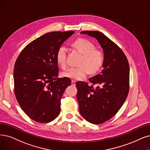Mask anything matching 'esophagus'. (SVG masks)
I'll return each instance as SVG.
<instances>
[{
	"instance_id": "1",
	"label": "esophagus",
	"mask_w": 150,
	"mask_h": 150,
	"mask_svg": "<svg viewBox=\"0 0 150 150\" xmlns=\"http://www.w3.org/2000/svg\"><path fill=\"white\" fill-rule=\"evenodd\" d=\"M71 84L73 86H74L76 84V81L74 80H72L71 81Z\"/></svg>"
}]
</instances>
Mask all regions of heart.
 Wrapping results in <instances>:
<instances>
[{
  "instance_id": "obj_1",
  "label": "heart",
  "mask_w": 150,
  "mask_h": 150,
  "mask_svg": "<svg viewBox=\"0 0 150 150\" xmlns=\"http://www.w3.org/2000/svg\"><path fill=\"white\" fill-rule=\"evenodd\" d=\"M73 46L83 55L80 62V67L70 68L62 73V76L74 80H81L87 76L91 71L96 73L102 67L105 57L103 52L95 49V45L86 39L79 38L73 42ZM67 49L61 46L56 53V61L62 68L67 67Z\"/></svg>"
}]
</instances>
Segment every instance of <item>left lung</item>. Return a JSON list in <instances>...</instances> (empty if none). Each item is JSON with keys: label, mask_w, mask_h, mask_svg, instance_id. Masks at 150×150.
Instances as JSON below:
<instances>
[{"label": "left lung", "mask_w": 150, "mask_h": 150, "mask_svg": "<svg viewBox=\"0 0 150 150\" xmlns=\"http://www.w3.org/2000/svg\"><path fill=\"white\" fill-rule=\"evenodd\" d=\"M81 33L97 39L104 52L103 69L101 74L88 79L92 85L83 81L76 83L81 115L89 122L100 124L115 116L127 97L129 62L120 47L103 33L96 31Z\"/></svg>", "instance_id": "obj_1"}]
</instances>
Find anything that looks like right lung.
Here are the masks:
<instances>
[{"label":"right lung","mask_w":150,"mask_h":150,"mask_svg":"<svg viewBox=\"0 0 150 150\" xmlns=\"http://www.w3.org/2000/svg\"><path fill=\"white\" fill-rule=\"evenodd\" d=\"M74 31L48 33L22 50L14 66V92L21 108L28 117L47 123L60 112L61 98L71 81L58 78L56 53Z\"/></svg>","instance_id":"1"}]
</instances>
